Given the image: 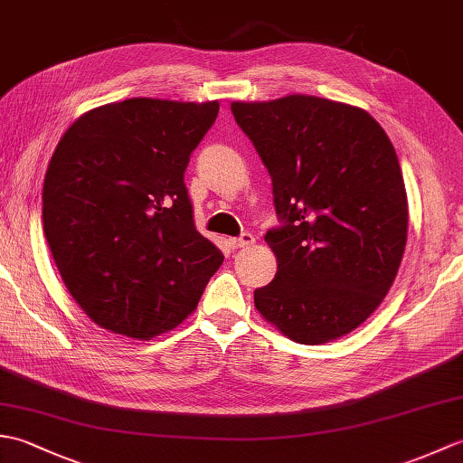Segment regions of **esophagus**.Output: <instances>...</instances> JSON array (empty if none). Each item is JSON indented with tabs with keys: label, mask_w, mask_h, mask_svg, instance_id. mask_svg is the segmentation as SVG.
I'll return each instance as SVG.
<instances>
[{
	"label": "esophagus",
	"mask_w": 463,
	"mask_h": 463,
	"mask_svg": "<svg viewBox=\"0 0 463 463\" xmlns=\"http://www.w3.org/2000/svg\"><path fill=\"white\" fill-rule=\"evenodd\" d=\"M250 244H254V237L250 232H242L237 239H229L231 249H244V247H250Z\"/></svg>",
	"instance_id": "obj_1"
}]
</instances>
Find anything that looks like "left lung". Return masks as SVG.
Listing matches in <instances>:
<instances>
[{
  "mask_svg": "<svg viewBox=\"0 0 463 463\" xmlns=\"http://www.w3.org/2000/svg\"><path fill=\"white\" fill-rule=\"evenodd\" d=\"M272 179L277 274L254 307L298 344L358 328L394 282L408 196L394 145L360 107L314 95L231 103Z\"/></svg>",
  "mask_w": 463,
  "mask_h": 463,
  "instance_id": "8db88e82",
  "label": "left lung"
}]
</instances>
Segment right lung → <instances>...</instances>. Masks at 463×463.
Listing matches in <instances>:
<instances>
[{"mask_svg": "<svg viewBox=\"0 0 463 463\" xmlns=\"http://www.w3.org/2000/svg\"><path fill=\"white\" fill-rule=\"evenodd\" d=\"M219 101L133 97L83 113L43 181V231L57 270L101 328L151 340L189 317L224 257L194 229L189 156Z\"/></svg>", "mask_w": 463, "mask_h": 463, "instance_id": "obj_1", "label": "right lung"}]
</instances>
